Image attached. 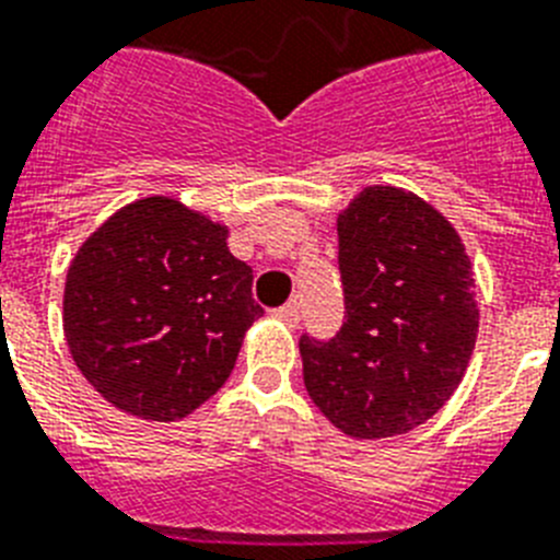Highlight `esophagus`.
Masks as SVG:
<instances>
[{
    "mask_svg": "<svg viewBox=\"0 0 560 560\" xmlns=\"http://www.w3.org/2000/svg\"><path fill=\"white\" fill-rule=\"evenodd\" d=\"M272 318L284 324V327H295V324H299V318H302V310H299V304L295 302H290V304H284V307L272 310Z\"/></svg>",
    "mask_w": 560,
    "mask_h": 560,
    "instance_id": "1",
    "label": "esophagus"
}]
</instances>
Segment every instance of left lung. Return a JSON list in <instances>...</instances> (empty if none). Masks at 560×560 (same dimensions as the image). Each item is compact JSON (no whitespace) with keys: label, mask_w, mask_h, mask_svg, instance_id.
Returning <instances> with one entry per match:
<instances>
[{"label":"left lung","mask_w":560,"mask_h":560,"mask_svg":"<svg viewBox=\"0 0 560 560\" xmlns=\"http://www.w3.org/2000/svg\"><path fill=\"white\" fill-rule=\"evenodd\" d=\"M347 318L302 336L304 387L350 439L421 427L450 401L478 338L472 261L447 215L416 192L368 185L336 219Z\"/></svg>","instance_id":"left-lung-1"}]
</instances>
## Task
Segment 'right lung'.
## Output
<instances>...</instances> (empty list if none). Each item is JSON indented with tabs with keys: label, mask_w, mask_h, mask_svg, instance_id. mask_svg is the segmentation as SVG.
I'll use <instances>...</instances> for the list:
<instances>
[{
	"label": "right lung",
	"mask_w": 560,
	"mask_h": 560,
	"mask_svg": "<svg viewBox=\"0 0 560 560\" xmlns=\"http://www.w3.org/2000/svg\"><path fill=\"white\" fill-rule=\"evenodd\" d=\"M228 233L173 196H144L82 242L65 279V341L113 407L182 421L230 378L265 310Z\"/></svg>",
	"instance_id": "right-lung-1"
}]
</instances>
